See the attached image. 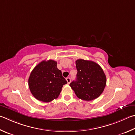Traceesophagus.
<instances>
[{"label":"esophagus","instance_id":"obj_1","mask_svg":"<svg viewBox=\"0 0 135 135\" xmlns=\"http://www.w3.org/2000/svg\"><path fill=\"white\" fill-rule=\"evenodd\" d=\"M66 80H67L68 84H70L71 82V78L70 77H67V78H66Z\"/></svg>","mask_w":135,"mask_h":135}]
</instances>
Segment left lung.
Masks as SVG:
<instances>
[{"instance_id": "8db88e82", "label": "left lung", "mask_w": 135, "mask_h": 135, "mask_svg": "<svg viewBox=\"0 0 135 135\" xmlns=\"http://www.w3.org/2000/svg\"><path fill=\"white\" fill-rule=\"evenodd\" d=\"M77 78L70 84L79 99L91 101L99 97L106 85L103 70L96 62L79 59L75 61Z\"/></svg>"}]
</instances>
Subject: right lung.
Masks as SVG:
<instances>
[{"label":"right lung","mask_w":135,"mask_h":135,"mask_svg":"<svg viewBox=\"0 0 135 135\" xmlns=\"http://www.w3.org/2000/svg\"><path fill=\"white\" fill-rule=\"evenodd\" d=\"M57 65L54 60L42 61L32 71L28 79L29 88L40 101L48 103L57 99L63 85L67 83Z\"/></svg>","instance_id":"1"}]
</instances>
